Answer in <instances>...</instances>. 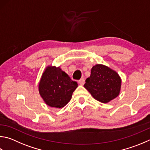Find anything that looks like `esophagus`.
Listing matches in <instances>:
<instances>
[{"label": "esophagus", "instance_id": "1", "mask_svg": "<svg viewBox=\"0 0 150 150\" xmlns=\"http://www.w3.org/2000/svg\"><path fill=\"white\" fill-rule=\"evenodd\" d=\"M84 82H85V80H84V78H81L80 80H79L78 83L79 84H81V85H83V84H84Z\"/></svg>", "mask_w": 150, "mask_h": 150}]
</instances>
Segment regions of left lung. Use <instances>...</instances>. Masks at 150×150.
Here are the masks:
<instances>
[{"mask_svg": "<svg viewBox=\"0 0 150 150\" xmlns=\"http://www.w3.org/2000/svg\"><path fill=\"white\" fill-rule=\"evenodd\" d=\"M84 87L95 100L106 103L119 95L121 79L115 70L103 64H96L92 67Z\"/></svg>", "mask_w": 150, "mask_h": 150, "instance_id": "1", "label": "left lung"}]
</instances>
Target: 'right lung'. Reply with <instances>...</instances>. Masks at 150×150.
Here are the masks:
<instances>
[{
	"mask_svg": "<svg viewBox=\"0 0 150 150\" xmlns=\"http://www.w3.org/2000/svg\"><path fill=\"white\" fill-rule=\"evenodd\" d=\"M78 86L59 67L48 66L39 83L40 96L46 104L52 108H62L71 99Z\"/></svg>",
	"mask_w": 150,
	"mask_h": 150,
	"instance_id": "1",
	"label": "right lung"
}]
</instances>
